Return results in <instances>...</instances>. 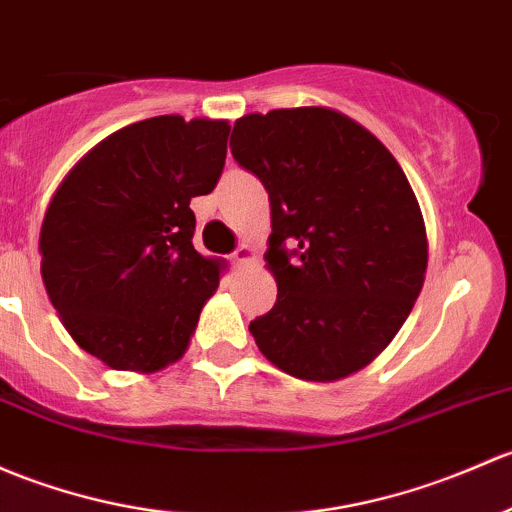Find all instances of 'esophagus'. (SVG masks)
I'll return each mask as SVG.
<instances>
[{"label": "esophagus", "instance_id": "obj_1", "mask_svg": "<svg viewBox=\"0 0 512 512\" xmlns=\"http://www.w3.org/2000/svg\"><path fill=\"white\" fill-rule=\"evenodd\" d=\"M252 260H255V250H252L250 245H240L238 250L230 255V265L233 267H245V265H250Z\"/></svg>", "mask_w": 512, "mask_h": 512}]
</instances>
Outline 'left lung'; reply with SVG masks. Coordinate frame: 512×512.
Instances as JSON below:
<instances>
[{"label": "left lung", "mask_w": 512, "mask_h": 512, "mask_svg": "<svg viewBox=\"0 0 512 512\" xmlns=\"http://www.w3.org/2000/svg\"><path fill=\"white\" fill-rule=\"evenodd\" d=\"M230 152L272 206L265 260L277 301L250 321L257 348L316 383L365 368L405 324L427 272L405 171L368 129L328 107L245 115Z\"/></svg>", "instance_id": "1"}]
</instances>
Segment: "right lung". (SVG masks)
<instances>
[{"label": "right lung", "instance_id": "add662e5", "mask_svg": "<svg viewBox=\"0 0 512 512\" xmlns=\"http://www.w3.org/2000/svg\"><path fill=\"white\" fill-rule=\"evenodd\" d=\"M230 125L161 115L102 139L41 225V277L63 326L115 370L154 373L186 351L220 265L193 247V196L218 184Z\"/></svg>", "mask_w": 512, "mask_h": 512}]
</instances>
